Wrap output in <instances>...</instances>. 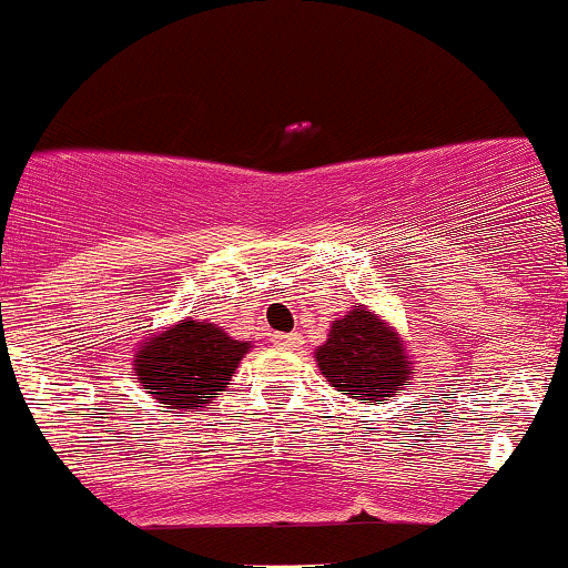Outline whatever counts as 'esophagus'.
<instances>
[{
	"mask_svg": "<svg viewBox=\"0 0 568 568\" xmlns=\"http://www.w3.org/2000/svg\"><path fill=\"white\" fill-rule=\"evenodd\" d=\"M297 341H301V337H297L295 333H290V335H276V343H278V346H284V348H295Z\"/></svg>",
	"mask_w": 568,
	"mask_h": 568,
	"instance_id": "34e87169",
	"label": "esophagus"
}]
</instances>
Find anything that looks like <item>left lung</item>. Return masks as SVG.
Masks as SVG:
<instances>
[{"label":"left lung","mask_w":568,"mask_h":568,"mask_svg":"<svg viewBox=\"0 0 568 568\" xmlns=\"http://www.w3.org/2000/svg\"><path fill=\"white\" fill-rule=\"evenodd\" d=\"M316 362L337 392L373 403L403 392L413 365L397 333L359 305L333 324L327 343L316 348Z\"/></svg>","instance_id":"8db88e82"}]
</instances>
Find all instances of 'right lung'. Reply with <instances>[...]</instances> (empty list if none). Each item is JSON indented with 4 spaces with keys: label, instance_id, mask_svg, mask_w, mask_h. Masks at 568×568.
I'll list each match as a JSON object with an SVG mask.
<instances>
[{
    "label": "right lung",
    "instance_id": "right-lung-1",
    "mask_svg": "<svg viewBox=\"0 0 568 568\" xmlns=\"http://www.w3.org/2000/svg\"><path fill=\"white\" fill-rule=\"evenodd\" d=\"M246 352L250 343L233 341L209 322L184 318L150 337L133 367L142 386L165 407L199 410L216 392H225L231 373Z\"/></svg>",
    "mask_w": 568,
    "mask_h": 568
}]
</instances>
